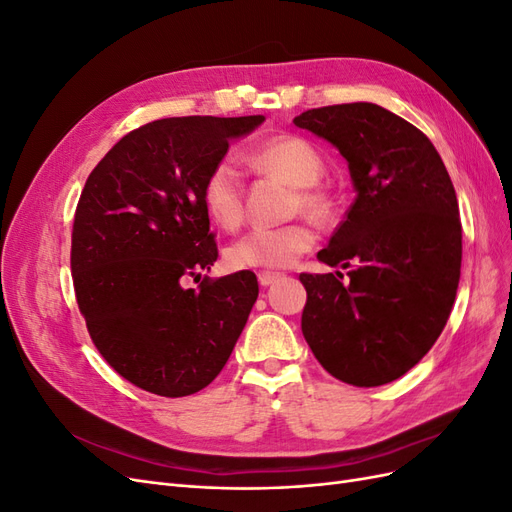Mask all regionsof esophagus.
<instances>
[{
  "instance_id": "34e87169",
  "label": "esophagus",
  "mask_w": 512,
  "mask_h": 512,
  "mask_svg": "<svg viewBox=\"0 0 512 512\" xmlns=\"http://www.w3.org/2000/svg\"><path fill=\"white\" fill-rule=\"evenodd\" d=\"M282 277H284V273H280V271H260L258 273V284L260 286H271L273 282L282 280Z\"/></svg>"
}]
</instances>
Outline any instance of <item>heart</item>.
<instances>
[{"mask_svg":"<svg viewBox=\"0 0 512 512\" xmlns=\"http://www.w3.org/2000/svg\"><path fill=\"white\" fill-rule=\"evenodd\" d=\"M247 162L265 173L280 175L297 185L292 211L303 213L318 224L333 218V200L320 188L327 162L322 151L303 136L282 134L256 145ZM203 203L215 224L235 230L243 222V177L230 158L215 164L203 183ZM316 243V232L307 222H292L275 228H254L226 250L232 269H275L286 267L307 254Z\"/></svg>","mask_w":512,"mask_h":512,"instance_id":"b5f03b06","label":"heart"}]
</instances>
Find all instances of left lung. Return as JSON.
Masks as SVG:
<instances>
[{
  "instance_id": "8db88e82",
  "label": "left lung",
  "mask_w": 512,
  "mask_h": 512,
  "mask_svg": "<svg viewBox=\"0 0 512 512\" xmlns=\"http://www.w3.org/2000/svg\"><path fill=\"white\" fill-rule=\"evenodd\" d=\"M346 158L356 198L318 260L344 267L301 273L305 342L331 376L380 386L410 371L451 316L461 271L453 181L429 138L371 102L294 117Z\"/></svg>"
}]
</instances>
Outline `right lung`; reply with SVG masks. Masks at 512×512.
<instances>
[{
	"mask_svg": "<svg viewBox=\"0 0 512 512\" xmlns=\"http://www.w3.org/2000/svg\"><path fill=\"white\" fill-rule=\"evenodd\" d=\"M265 121L168 117L128 132L91 170L74 213L70 267L91 342L134 386L185 397L215 380L258 297L252 271L218 260L203 183L232 138Z\"/></svg>",
	"mask_w": 512,
	"mask_h": 512,
	"instance_id": "add662e5",
	"label": "right lung"
}]
</instances>
